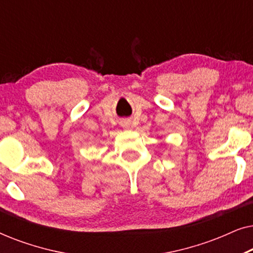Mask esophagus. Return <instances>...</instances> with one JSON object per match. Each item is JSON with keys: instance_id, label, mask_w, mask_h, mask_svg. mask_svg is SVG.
Segmentation results:
<instances>
[{"instance_id": "obj_1", "label": "esophagus", "mask_w": 253, "mask_h": 253, "mask_svg": "<svg viewBox=\"0 0 253 253\" xmlns=\"http://www.w3.org/2000/svg\"><path fill=\"white\" fill-rule=\"evenodd\" d=\"M123 126H124V127H127V124H126V123H124V124H123Z\"/></svg>"}]
</instances>
